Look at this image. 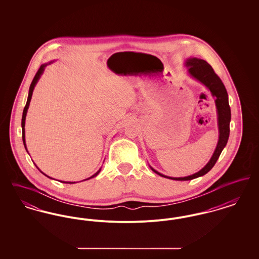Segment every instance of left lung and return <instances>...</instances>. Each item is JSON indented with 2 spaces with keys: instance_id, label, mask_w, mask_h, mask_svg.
Here are the masks:
<instances>
[{
  "instance_id": "8db88e82",
  "label": "left lung",
  "mask_w": 259,
  "mask_h": 259,
  "mask_svg": "<svg viewBox=\"0 0 259 259\" xmlns=\"http://www.w3.org/2000/svg\"><path fill=\"white\" fill-rule=\"evenodd\" d=\"M185 66L188 67L189 74L209 89L211 95L215 97L214 102H215L217 111H218V124H219L220 136H219V142H218L215 150L209 162L207 163V165L203 169H201L199 172H195L191 176L184 177V178H172V177L164 176L150 167V169L153 172H156L161 177L175 180V181H190V180L196 179L198 177H202L209 172L219 159L222 149L225 148L229 138V132H230L229 125L231 120V111L228 103V94L220 76L214 73L211 66L203 59L188 58L185 61Z\"/></svg>"
}]
</instances>
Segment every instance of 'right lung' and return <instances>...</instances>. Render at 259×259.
<instances>
[{
    "label": "right lung",
    "mask_w": 259,
    "mask_h": 259,
    "mask_svg": "<svg viewBox=\"0 0 259 259\" xmlns=\"http://www.w3.org/2000/svg\"><path fill=\"white\" fill-rule=\"evenodd\" d=\"M52 62H50L49 64H51ZM49 64H42L40 67H39V69H38V71L37 72V74L35 75V77L33 78V81H32V83H31V85H30V88H29V94H28V99H27V103H26V106H25L24 110H23V114H22V120H21V126H22V140H23V144H24L25 148H26V150H27V148H26V143H25V119H26V114H27V111H28V109H29V105H30V102H31V98H32V95H33V91H34V88L36 87V84H37V80L39 79V77H40V75L41 74L44 73V71H45V68L49 65ZM28 151V150H27ZM38 169V168H37ZM39 170V169H38ZM40 171V170H39ZM101 171V169L99 170L98 172H95L93 176H91L90 178H88L87 180H89V179H92V178H94V177H96L97 175H98L99 172ZM41 172V171H40ZM44 174V172H42ZM44 175H46V174H44ZM47 176V175H46ZM48 178H50L51 179L50 177L49 176H47ZM87 180H84V181H87ZM61 183H64V184H74V183H72V182H61Z\"/></svg>",
    "instance_id": "add662e5"
}]
</instances>
